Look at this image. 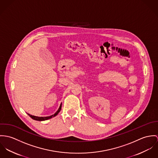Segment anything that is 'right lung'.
<instances>
[{"label":"right lung","instance_id":"right-lung-1","mask_svg":"<svg viewBox=\"0 0 158 158\" xmlns=\"http://www.w3.org/2000/svg\"><path fill=\"white\" fill-rule=\"evenodd\" d=\"M61 107H62V105H60V106H59V109H58V110L53 115H52V116H47V117H37V116H33V115H31V114H28H28L29 115V116L30 117V118H31L33 119H34V120H35V121H45V120H48V119H51V118H52L53 117H54V116H56L59 112H60V110H61Z\"/></svg>","mask_w":158,"mask_h":158}]
</instances>
